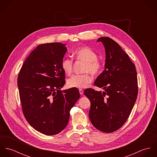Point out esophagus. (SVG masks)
I'll return each instance as SVG.
<instances>
[{
	"mask_svg": "<svg viewBox=\"0 0 157 157\" xmlns=\"http://www.w3.org/2000/svg\"><path fill=\"white\" fill-rule=\"evenodd\" d=\"M79 92H80V95H83V90H82V89H80V90H79Z\"/></svg>",
	"mask_w": 157,
	"mask_h": 157,
	"instance_id": "obj_1",
	"label": "esophagus"
}]
</instances>
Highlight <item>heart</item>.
Returning <instances> with one entry per match:
<instances>
[{"instance_id": "b5f03b06", "label": "heart", "mask_w": 157, "mask_h": 157, "mask_svg": "<svg viewBox=\"0 0 157 157\" xmlns=\"http://www.w3.org/2000/svg\"><path fill=\"white\" fill-rule=\"evenodd\" d=\"M77 60L85 62L83 67L84 72H90L93 75L99 74L103 67V62L98 59L97 54L89 47H82L74 52ZM63 71L70 75L72 72L74 62L69 58H65L62 62ZM92 82V78L89 73L80 75H75L67 80V86L72 88H85Z\"/></svg>"}]
</instances>
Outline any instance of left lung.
Returning <instances> with one entry per match:
<instances>
[{"instance_id":"1","label":"left lung","mask_w":157,"mask_h":157,"mask_svg":"<svg viewBox=\"0 0 157 157\" xmlns=\"http://www.w3.org/2000/svg\"><path fill=\"white\" fill-rule=\"evenodd\" d=\"M105 48V70L97 77L94 85L105 91L88 88L84 94L90 101V120L99 131L111 133L126 121L138 95V82L134 64L120 46L108 37H100Z\"/></svg>"}]
</instances>
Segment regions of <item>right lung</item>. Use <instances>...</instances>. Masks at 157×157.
I'll list each match as a JSON object with an SVG mask.
<instances>
[{"label":"right lung","mask_w":157,"mask_h":157,"mask_svg":"<svg viewBox=\"0 0 157 157\" xmlns=\"http://www.w3.org/2000/svg\"><path fill=\"white\" fill-rule=\"evenodd\" d=\"M65 44L55 42L37 46L23 64L17 85L23 115L42 134L53 135L67 126L70 110L80 98L77 88L60 90L65 83L62 62Z\"/></svg>","instance_id":"add662e5"}]
</instances>
